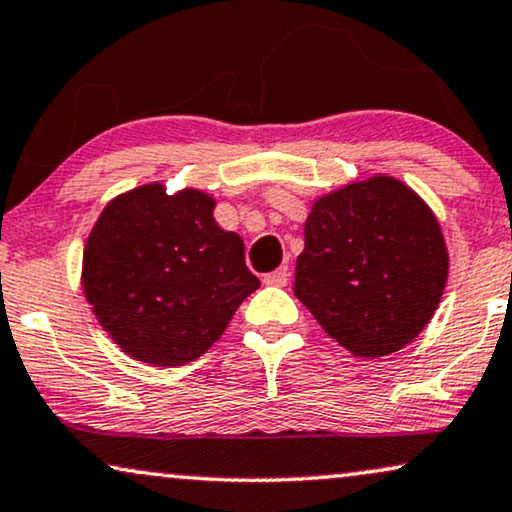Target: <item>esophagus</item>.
Instances as JSON below:
<instances>
[{
	"label": "esophagus",
	"instance_id": "obj_1",
	"mask_svg": "<svg viewBox=\"0 0 512 512\" xmlns=\"http://www.w3.org/2000/svg\"><path fill=\"white\" fill-rule=\"evenodd\" d=\"M287 280H290V269H287V266H278L276 271L266 273L264 276L266 285H276V287H285Z\"/></svg>",
	"mask_w": 512,
	"mask_h": 512
}]
</instances>
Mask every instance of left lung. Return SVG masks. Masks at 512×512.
Masks as SVG:
<instances>
[{"mask_svg":"<svg viewBox=\"0 0 512 512\" xmlns=\"http://www.w3.org/2000/svg\"><path fill=\"white\" fill-rule=\"evenodd\" d=\"M294 297L357 357L413 341L448 280V250L431 208L392 176H373L313 204Z\"/></svg>","mask_w":512,"mask_h":512,"instance_id":"8db88e82","label":"left lung"}]
</instances>
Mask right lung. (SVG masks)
<instances>
[{"mask_svg": "<svg viewBox=\"0 0 512 512\" xmlns=\"http://www.w3.org/2000/svg\"><path fill=\"white\" fill-rule=\"evenodd\" d=\"M206 192L150 183L104 208L83 250V292L129 357L183 366L222 336L259 287L239 234L213 218Z\"/></svg>", "mask_w": 512, "mask_h": 512, "instance_id": "obj_1", "label": "right lung"}]
</instances>
